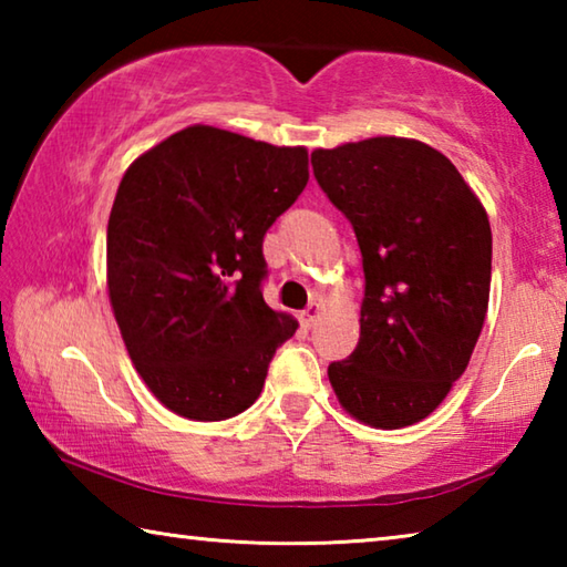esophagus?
Wrapping results in <instances>:
<instances>
[{"mask_svg": "<svg viewBox=\"0 0 567 567\" xmlns=\"http://www.w3.org/2000/svg\"><path fill=\"white\" fill-rule=\"evenodd\" d=\"M318 318H320V305L315 302V305H310L307 307V310L300 315V322H302V328H307L310 330L315 322H318Z\"/></svg>", "mask_w": 567, "mask_h": 567, "instance_id": "esophagus-1", "label": "esophagus"}]
</instances>
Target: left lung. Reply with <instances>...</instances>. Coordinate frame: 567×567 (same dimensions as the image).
<instances>
[{
	"label": "left lung",
	"instance_id": "left-lung-1",
	"mask_svg": "<svg viewBox=\"0 0 567 567\" xmlns=\"http://www.w3.org/2000/svg\"><path fill=\"white\" fill-rule=\"evenodd\" d=\"M312 172L350 219L364 272L360 342L330 362L340 405L364 425L427 417L463 375L491 297L485 207L443 152L370 137L312 152Z\"/></svg>",
	"mask_w": 567,
	"mask_h": 567
}]
</instances>
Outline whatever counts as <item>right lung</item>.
Wrapping results in <instances>:
<instances>
[{
  "label": "right lung",
  "mask_w": 567,
  "mask_h": 567,
  "mask_svg": "<svg viewBox=\"0 0 567 567\" xmlns=\"http://www.w3.org/2000/svg\"><path fill=\"white\" fill-rule=\"evenodd\" d=\"M305 147L195 124L124 172L107 225V287L134 368L199 422L260 398L297 322L262 297V239L305 189Z\"/></svg>",
  "instance_id": "obj_1"
}]
</instances>
